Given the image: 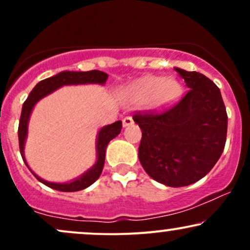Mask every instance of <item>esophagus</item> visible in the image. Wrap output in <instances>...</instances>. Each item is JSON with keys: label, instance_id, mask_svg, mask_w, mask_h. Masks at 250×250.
Segmentation results:
<instances>
[{"label": "esophagus", "instance_id": "34e87169", "mask_svg": "<svg viewBox=\"0 0 250 250\" xmlns=\"http://www.w3.org/2000/svg\"><path fill=\"white\" fill-rule=\"evenodd\" d=\"M134 123L133 119H131V116H125V119H123V127H128V125H131Z\"/></svg>", "mask_w": 250, "mask_h": 250}]
</instances>
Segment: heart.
I'll use <instances>...</instances> for the list:
<instances>
[{
    "instance_id": "obj_1",
    "label": "heart",
    "mask_w": 250,
    "mask_h": 250,
    "mask_svg": "<svg viewBox=\"0 0 250 250\" xmlns=\"http://www.w3.org/2000/svg\"><path fill=\"white\" fill-rule=\"evenodd\" d=\"M130 93L139 97H145V99L156 95L159 102L167 103L173 101L180 95L181 85L175 80L149 76L134 83L130 88Z\"/></svg>"
}]
</instances>
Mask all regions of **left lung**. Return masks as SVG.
<instances>
[{"label": "left lung", "instance_id": "left-lung-1", "mask_svg": "<svg viewBox=\"0 0 250 250\" xmlns=\"http://www.w3.org/2000/svg\"><path fill=\"white\" fill-rule=\"evenodd\" d=\"M189 90L162 111H136L139 159L151 179L185 187L205 177L223 153L228 116L219 87L203 74L175 68Z\"/></svg>", "mask_w": 250, "mask_h": 250}]
</instances>
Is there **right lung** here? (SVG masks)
<instances>
[{
  "mask_svg": "<svg viewBox=\"0 0 250 250\" xmlns=\"http://www.w3.org/2000/svg\"><path fill=\"white\" fill-rule=\"evenodd\" d=\"M108 75L103 71L100 70H90V71H61L55 76H51L49 79L42 80L41 82H39L35 85V88L30 91L29 96L25 100L23 105H22V113L21 117H20V123H19V145H20V153H21L22 159L25 163L28 168L27 161H25L24 157V142L25 137H27L28 133V121H29V117L33 110L34 105L36 104L37 101L42 99V97L49 95L50 93H53L54 90H56L57 88L62 87V85H69V84H87V83H97V84H104L107 81ZM122 129V122L116 121L111 125H105L101 130L99 131L97 135V141H96V150H97V160L96 163L88 171H85L82 176L77 177L74 181L68 183H54V182H48L44 181L41 177L37 176L36 174L33 173V170L30 169V171L35 175V177L40 182H42L43 185H45L47 187H50L53 189L60 191H77L85 189L89 186L93 185L95 181L99 179L100 175L102 173L103 166H104V159H105V149H107L108 143L113 139L121 133Z\"/></svg>",
  "mask_w": 250,
  "mask_h": 250,
  "instance_id": "1",
  "label": "right lung"
}]
</instances>
